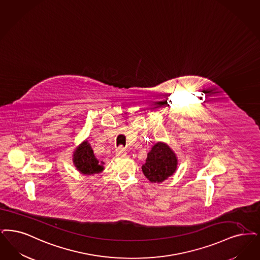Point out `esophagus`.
<instances>
[{"label":"esophagus","instance_id":"esophagus-1","mask_svg":"<svg viewBox=\"0 0 260 260\" xmlns=\"http://www.w3.org/2000/svg\"><path fill=\"white\" fill-rule=\"evenodd\" d=\"M125 154H126V152H125V149L121 146V147H119V148H117L116 149V156H125Z\"/></svg>","mask_w":260,"mask_h":260}]
</instances>
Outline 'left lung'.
I'll return each mask as SVG.
<instances>
[{"label": "left lung", "mask_w": 260, "mask_h": 260, "mask_svg": "<svg viewBox=\"0 0 260 260\" xmlns=\"http://www.w3.org/2000/svg\"><path fill=\"white\" fill-rule=\"evenodd\" d=\"M177 156L169 146L157 142L148 153L142 171L151 183H162L172 176L177 169Z\"/></svg>", "instance_id": "8db88e82"}]
</instances>
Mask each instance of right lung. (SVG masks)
I'll return each mask as SVG.
<instances>
[{"mask_svg":"<svg viewBox=\"0 0 260 260\" xmlns=\"http://www.w3.org/2000/svg\"><path fill=\"white\" fill-rule=\"evenodd\" d=\"M73 165L76 169L84 175H93L101 173L104 169V162L99 161L93 155V149L88 143L84 141L73 152Z\"/></svg>","mask_w":260,"mask_h":260,"instance_id":"obj_1","label":"right lung"}]
</instances>
